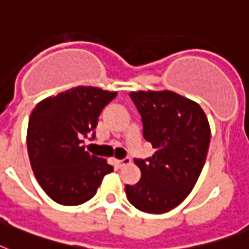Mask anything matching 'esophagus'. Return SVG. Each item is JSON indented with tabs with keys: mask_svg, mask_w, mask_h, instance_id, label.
I'll use <instances>...</instances> for the list:
<instances>
[{
	"mask_svg": "<svg viewBox=\"0 0 249 249\" xmlns=\"http://www.w3.org/2000/svg\"><path fill=\"white\" fill-rule=\"evenodd\" d=\"M131 162V160L129 159V157H125V159H123V160H118V161H116V165H118V167H124L125 165H129V163Z\"/></svg>",
	"mask_w": 249,
	"mask_h": 249,
	"instance_id": "34e87169",
	"label": "esophagus"
}]
</instances>
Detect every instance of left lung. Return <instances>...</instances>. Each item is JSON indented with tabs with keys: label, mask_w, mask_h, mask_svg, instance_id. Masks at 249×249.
I'll return each instance as SVG.
<instances>
[{
	"label": "left lung",
	"mask_w": 249,
	"mask_h": 249,
	"mask_svg": "<svg viewBox=\"0 0 249 249\" xmlns=\"http://www.w3.org/2000/svg\"><path fill=\"white\" fill-rule=\"evenodd\" d=\"M143 137L156 152L135 159L142 177L125 193L135 209L163 213L185 199L197 183L209 151L211 130L201 106L171 90L131 92Z\"/></svg>",
	"instance_id": "obj_1"
}]
</instances>
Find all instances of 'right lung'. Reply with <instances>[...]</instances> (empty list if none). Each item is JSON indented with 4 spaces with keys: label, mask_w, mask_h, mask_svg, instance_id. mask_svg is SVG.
I'll return each instance as SVG.
<instances>
[{
    "label": "right lung",
    "mask_w": 249,
    "mask_h": 249,
    "mask_svg": "<svg viewBox=\"0 0 249 249\" xmlns=\"http://www.w3.org/2000/svg\"><path fill=\"white\" fill-rule=\"evenodd\" d=\"M118 93L76 87L48 97L29 118L26 145L30 165L47 196L64 206L89 201L114 167L90 155L83 138L94 139L98 116Z\"/></svg>",
    "instance_id": "obj_1"
}]
</instances>
